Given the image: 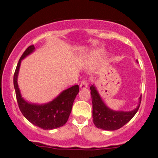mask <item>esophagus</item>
I'll return each mask as SVG.
<instances>
[{
    "label": "esophagus",
    "instance_id": "obj_1",
    "mask_svg": "<svg viewBox=\"0 0 158 158\" xmlns=\"http://www.w3.org/2000/svg\"><path fill=\"white\" fill-rule=\"evenodd\" d=\"M88 85L89 84L87 80H85V79H84V80L81 81L80 85H79V86H80L81 89H86L87 87H88Z\"/></svg>",
    "mask_w": 158,
    "mask_h": 158
}]
</instances>
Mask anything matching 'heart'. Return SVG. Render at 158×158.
<instances>
[{
  "instance_id": "1",
  "label": "heart",
  "mask_w": 158,
  "mask_h": 158,
  "mask_svg": "<svg viewBox=\"0 0 158 158\" xmlns=\"http://www.w3.org/2000/svg\"><path fill=\"white\" fill-rule=\"evenodd\" d=\"M102 52V49H94V50H92V52H90V54H89V57H90L91 59H95L97 58L98 56L101 55Z\"/></svg>"
}]
</instances>
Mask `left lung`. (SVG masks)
Masks as SVG:
<instances>
[{"instance_id": "left-lung-1", "label": "left lung", "mask_w": 158, "mask_h": 158, "mask_svg": "<svg viewBox=\"0 0 158 158\" xmlns=\"http://www.w3.org/2000/svg\"><path fill=\"white\" fill-rule=\"evenodd\" d=\"M90 90L92 102L93 122L95 126L98 128L107 131H114L122 128L135 116L140 107L141 96L140 97L139 105L133 111H113L105 105L93 85L90 86Z\"/></svg>"}]
</instances>
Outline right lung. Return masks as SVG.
I'll list each match as a JSON object with an SVG mask.
<instances>
[{
	"instance_id": "right-lung-1",
	"label": "right lung",
	"mask_w": 158,
	"mask_h": 158,
	"mask_svg": "<svg viewBox=\"0 0 158 158\" xmlns=\"http://www.w3.org/2000/svg\"><path fill=\"white\" fill-rule=\"evenodd\" d=\"M34 49L33 45L27 48L19 60L14 73V85L17 104L23 115L33 125L45 130L60 128L64 125L68 121L73 108V102L79 91V87L78 85H76L64 90L57 98L47 104H30L25 101L21 97L17 85V75L21 60L31 53Z\"/></svg>"
}]
</instances>
